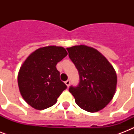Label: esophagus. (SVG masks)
Listing matches in <instances>:
<instances>
[{
  "label": "esophagus",
  "mask_w": 134,
  "mask_h": 134,
  "mask_svg": "<svg viewBox=\"0 0 134 134\" xmlns=\"http://www.w3.org/2000/svg\"><path fill=\"white\" fill-rule=\"evenodd\" d=\"M65 84H66V85H67V87H69V85H70V80H69V79L67 80V81H65Z\"/></svg>",
  "instance_id": "1"
}]
</instances>
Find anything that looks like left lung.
<instances>
[{"label": "left lung", "mask_w": 134, "mask_h": 134, "mask_svg": "<svg viewBox=\"0 0 134 134\" xmlns=\"http://www.w3.org/2000/svg\"><path fill=\"white\" fill-rule=\"evenodd\" d=\"M67 50L79 74L78 86L69 88L76 103L88 112L102 110L115 92L117 75L113 67L102 53L92 47L80 45Z\"/></svg>", "instance_id": "1"}]
</instances>
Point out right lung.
<instances>
[{
    "instance_id": "add662e5",
    "label": "right lung",
    "mask_w": 134,
    "mask_h": 134,
    "mask_svg": "<svg viewBox=\"0 0 134 134\" xmlns=\"http://www.w3.org/2000/svg\"><path fill=\"white\" fill-rule=\"evenodd\" d=\"M61 46L38 48L28 57L20 68L18 85L21 94L30 106L37 110L52 106L67 86L60 79L56 65L67 56Z\"/></svg>"
}]
</instances>
